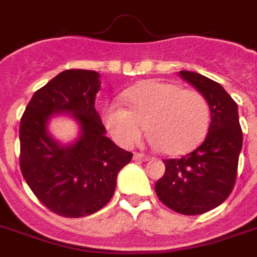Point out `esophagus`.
<instances>
[{"label": "esophagus", "instance_id": "34e87169", "mask_svg": "<svg viewBox=\"0 0 257 257\" xmlns=\"http://www.w3.org/2000/svg\"><path fill=\"white\" fill-rule=\"evenodd\" d=\"M134 160L135 161H146V160H149V157L145 156V154H140V153H135Z\"/></svg>", "mask_w": 257, "mask_h": 257}]
</instances>
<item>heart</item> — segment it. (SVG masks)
Returning <instances> with one entry per match:
<instances>
[{
    "label": "heart",
    "instance_id": "heart-1",
    "mask_svg": "<svg viewBox=\"0 0 257 257\" xmlns=\"http://www.w3.org/2000/svg\"><path fill=\"white\" fill-rule=\"evenodd\" d=\"M126 107L111 103L103 121L118 145L132 147L147 128L150 143L168 156H182L201 145L209 129L210 108L198 90L161 81H145L123 93Z\"/></svg>",
    "mask_w": 257,
    "mask_h": 257
}]
</instances>
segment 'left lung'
Here are the masks:
<instances>
[{
    "mask_svg": "<svg viewBox=\"0 0 257 257\" xmlns=\"http://www.w3.org/2000/svg\"><path fill=\"white\" fill-rule=\"evenodd\" d=\"M179 75L202 93L210 108L204 143L180 160H164L165 173L156 183L162 204L182 215H201L224 202L232 191L242 131L238 106L220 84L193 71Z\"/></svg>",
    "mask_w": 257,
    "mask_h": 257,
    "instance_id": "obj_1",
    "label": "left lung"
}]
</instances>
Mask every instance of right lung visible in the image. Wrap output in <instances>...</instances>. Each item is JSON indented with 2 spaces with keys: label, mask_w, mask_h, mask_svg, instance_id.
Returning <instances> with one entry per match:
<instances>
[{
  "label": "right lung",
  "mask_w": 257,
  "mask_h": 257,
  "mask_svg": "<svg viewBox=\"0 0 257 257\" xmlns=\"http://www.w3.org/2000/svg\"><path fill=\"white\" fill-rule=\"evenodd\" d=\"M100 74L66 70L38 89L20 119V169L42 204L64 217L92 215L111 199L118 172L132 160L106 136L96 111ZM58 115L73 117L77 139L63 145L49 134Z\"/></svg>",
  "instance_id": "1"
}]
</instances>
